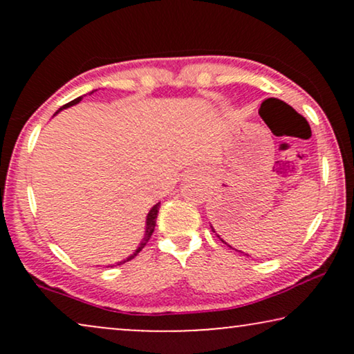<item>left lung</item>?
Here are the masks:
<instances>
[{"label":"left lung","instance_id":"8db88e82","mask_svg":"<svg viewBox=\"0 0 354 354\" xmlns=\"http://www.w3.org/2000/svg\"><path fill=\"white\" fill-rule=\"evenodd\" d=\"M211 229H212V232H216V230H214V227H212V225H211ZM216 235H217V234H216ZM217 236H219V235H217ZM219 240L222 241V243H225V241H224V240H222V239H221V236H219ZM225 245H227V246H230L229 243H225ZM230 248H232V246H230ZM236 251H239V250H236ZM239 253H243V251H239ZM243 254H245V253H243ZM246 256H248V254H246Z\"/></svg>","mask_w":354,"mask_h":354}]
</instances>
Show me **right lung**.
I'll return each instance as SVG.
<instances>
[{
    "label": "right lung",
    "instance_id": "right-lung-1",
    "mask_svg": "<svg viewBox=\"0 0 354 354\" xmlns=\"http://www.w3.org/2000/svg\"><path fill=\"white\" fill-rule=\"evenodd\" d=\"M93 91H96V90H93ZM93 91H90V95L93 93ZM85 96V95H84ZM84 96H79V98H75V100H72L71 103H67V104H64L62 106V108H59L56 111V114L59 113V111H62V109H66V108H71V106H75L77 103H80L82 101V98H84ZM55 114V115H56ZM159 205H161V203H156V205H154L151 209H149V212L147 214V224H145V235H143V239H142V241H140V245L137 246V250L133 251L132 254L129 256V258H125L124 261H120V263H118V266H120V264H124V263H127V261H130V259H133L135 256H137L140 251H142L143 248H145V245L148 243V240L151 239V235H153V232H154V227H156V217H158V212H159ZM111 268H113V266H111Z\"/></svg>",
    "mask_w": 354,
    "mask_h": 354
}]
</instances>
